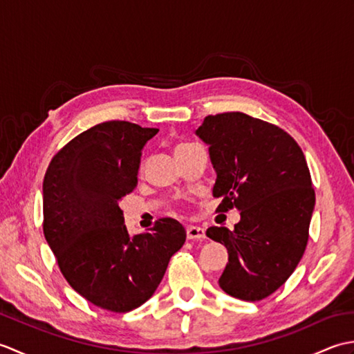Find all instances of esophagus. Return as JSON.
Segmentation results:
<instances>
[{
	"mask_svg": "<svg viewBox=\"0 0 354 354\" xmlns=\"http://www.w3.org/2000/svg\"><path fill=\"white\" fill-rule=\"evenodd\" d=\"M187 239L190 240L205 239V230L202 227H193V225H190V227H187Z\"/></svg>",
	"mask_w": 354,
	"mask_h": 354,
	"instance_id": "obj_1",
	"label": "esophagus"
}]
</instances>
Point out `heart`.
<instances>
[{
    "mask_svg": "<svg viewBox=\"0 0 354 354\" xmlns=\"http://www.w3.org/2000/svg\"><path fill=\"white\" fill-rule=\"evenodd\" d=\"M193 146H196V145H192V142H179V145L175 147V153L183 152V150L190 149V147H193Z\"/></svg>",
    "mask_w": 354,
    "mask_h": 354,
    "instance_id": "b5f03b06",
    "label": "heart"
}]
</instances>
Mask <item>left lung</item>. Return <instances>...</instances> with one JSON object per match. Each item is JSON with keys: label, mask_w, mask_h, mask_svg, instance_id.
Listing matches in <instances>:
<instances>
[{"label": "left lung", "mask_w": 354, "mask_h": 354, "mask_svg": "<svg viewBox=\"0 0 354 354\" xmlns=\"http://www.w3.org/2000/svg\"><path fill=\"white\" fill-rule=\"evenodd\" d=\"M198 137L209 146L219 212L237 208L230 231L209 227L228 263L219 286L243 301L269 297L292 275L309 240L315 190L301 147L275 124L243 112L205 117Z\"/></svg>", "instance_id": "8db88e82"}]
</instances>
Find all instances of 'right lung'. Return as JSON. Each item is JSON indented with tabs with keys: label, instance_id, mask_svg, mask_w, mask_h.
I'll return each mask as SVG.
<instances>
[{
	"label": "right lung",
	"instance_id": "right-lung-1",
	"mask_svg": "<svg viewBox=\"0 0 354 354\" xmlns=\"http://www.w3.org/2000/svg\"><path fill=\"white\" fill-rule=\"evenodd\" d=\"M155 127L104 122L53 156L44 178V236L71 288L115 313L153 295L185 230L170 217L131 237L118 201L133 192L141 150Z\"/></svg>",
	"mask_w": 354,
	"mask_h": 354
}]
</instances>
